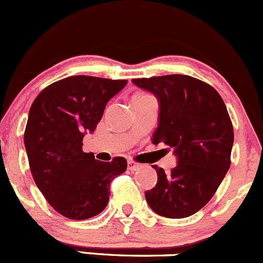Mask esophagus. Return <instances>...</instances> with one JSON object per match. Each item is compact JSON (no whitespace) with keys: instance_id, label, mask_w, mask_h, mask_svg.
<instances>
[{"instance_id":"esophagus-1","label":"esophagus","mask_w":263,"mask_h":263,"mask_svg":"<svg viewBox=\"0 0 263 263\" xmlns=\"http://www.w3.org/2000/svg\"><path fill=\"white\" fill-rule=\"evenodd\" d=\"M128 169L129 171H138V169H140V164L139 163L134 162V160L129 159L128 160Z\"/></svg>"}]
</instances>
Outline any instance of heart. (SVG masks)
<instances>
[{
  "mask_svg": "<svg viewBox=\"0 0 263 263\" xmlns=\"http://www.w3.org/2000/svg\"><path fill=\"white\" fill-rule=\"evenodd\" d=\"M144 95H148V94H143V92H137L134 97H144Z\"/></svg>",
  "mask_w": 263,
  "mask_h": 263,
  "instance_id": "obj_1",
  "label": "heart"
}]
</instances>
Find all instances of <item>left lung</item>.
<instances>
[{"label": "left lung", "instance_id": "1", "mask_svg": "<svg viewBox=\"0 0 263 263\" xmlns=\"http://www.w3.org/2000/svg\"><path fill=\"white\" fill-rule=\"evenodd\" d=\"M159 100V125L153 144L174 149L178 164L158 174L145 192L149 207L166 218H184L210 202L231 165L233 126L221 95L204 81L188 75L133 79Z\"/></svg>", "mask_w": 263, "mask_h": 263}]
</instances>
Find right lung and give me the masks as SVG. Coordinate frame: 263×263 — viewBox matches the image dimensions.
Returning a JSON list of instances; mask_svg holds the SVG:
<instances>
[{"label": "right lung", "mask_w": 263, "mask_h": 263, "mask_svg": "<svg viewBox=\"0 0 263 263\" xmlns=\"http://www.w3.org/2000/svg\"><path fill=\"white\" fill-rule=\"evenodd\" d=\"M126 80L69 76L45 87L33 100L24 134L31 173L45 199L70 219L104 211L111 180L126 171V159L97 160L83 152L86 132H94L106 103Z\"/></svg>", "instance_id": "obj_1"}]
</instances>
